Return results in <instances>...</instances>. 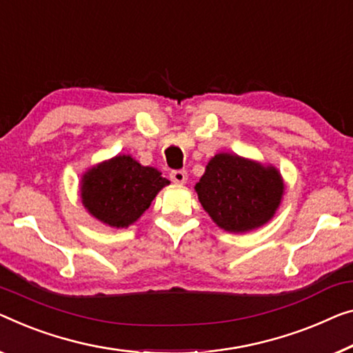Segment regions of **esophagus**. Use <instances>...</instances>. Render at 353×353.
<instances>
[{
	"label": "esophagus",
	"instance_id": "esophagus-1",
	"mask_svg": "<svg viewBox=\"0 0 353 353\" xmlns=\"http://www.w3.org/2000/svg\"><path fill=\"white\" fill-rule=\"evenodd\" d=\"M170 177H171V181H172V182H174V183H179V185H183V183H185V182H187V179H188V176H187V171H183V170L171 171Z\"/></svg>",
	"mask_w": 353,
	"mask_h": 353
}]
</instances>
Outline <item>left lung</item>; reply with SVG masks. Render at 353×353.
Wrapping results in <instances>:
<instances>
[{
  "instance_id": "obj_1",
  "label": "left lung",
  "mask_w": 353,
  "mask_h": 353,
  "mask_svg": "<svg viewBox=\"0 0 353 353\" xmlns=\"http://www.w3.org/2000/svg\"><path fill=\"white\" fill-rule=\"evenodd\" d=\"M198 199L220 228L245 233L265 225L281 204L283 183L274 168L219 154L196 183Z\"/></svg>"
}]
</instances>
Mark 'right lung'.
<instances>
[{
  "label": "right lung",
  "mask_w": 353,
  "mask_h": 353,
  "mask_svg": "<svg viewBox=\"0 0 353 353\" xmlns=\"http://www.w3.org/2000/svg\"><path fill=\"white\" fill-rule=\"evenodd\" d=\"M170 181L130 155L101 163L83 176L82 203L98 220L115 228L136 222Z\"/></svg>",
  "instance_id": "right-lung-1"
}]
</instances>
